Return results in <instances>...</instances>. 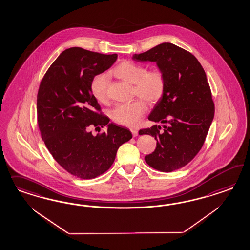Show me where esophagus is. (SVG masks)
Instances as JSON below:
<instances>
[{
    "mask_svg": "<svg viewBox=\"0 0 250 250\" xmlns=\"http://www.w3.org/2000/svg\"><path fill=\"white\" fill-rule=\"evenodd\" d=\"M131 132H132V135H133V136H136L138 135V130H137V129H132V130H131Z\"/></svg>",
    "mask_w": 250,
    "mask_h": 250,
    "instance_id": "34e87169",
    "label": "esophagus"
}]
</instances>
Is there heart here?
Instances as JSON below:
<instances>
[{
  "mask_svg": "<svg viewBox=\"0 0 250 250\" xmlns=\"http://www.w3.org/2000/svg\"><path fill=\"white\" fill-rule=\"evenodd\" d=\"M113 73L123 81L133 84L134 96H139L154 104L163 97L166 90V77L159 68L146 70V67L134 61H123L113 69ZM109 78L104 73L92 77L90 90L94 98L100 103L108 101ZM142 99H136L131 103L120 104L111 112V117L116 124L135 127L146 112V104Z\"/></svg>",
  "mask_w": 250,
  "mask_h": 250,
  "instance_id": "b5f03b06",
  "label": "heart"
}]
</instances>
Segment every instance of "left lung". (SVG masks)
<instances>
[{
	"mask_svg": "<svg viewBox=\"0 0 250 250\" xmlns=\"http://www.w3.org/2000/svg\"><path fill=\"white\" fill-rule=\"evenodd\" d=\"M133 60L156 62L166 77L163 97L148 120L164 124L141 129L139 135L157 140L155 151L146 162L162 172L186 166L201 150L214 115V104L205 69L189 51L171 43H162Z\"/></svg>",
	"mask_w": 250,
	"mask_h": 250,
	"instance_id": "1",
	"label": "left lung"
}]
</instances>
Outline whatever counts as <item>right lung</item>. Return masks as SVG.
I'll list each match as a JSON object with an SVG mask.
<instances>
[{"mask_svg":"<svg viewBox=\"0 0 250 250\" xmlns=\"http://www.w3.org/2000/svg\"><path fill=\"white\" fill-rule=\"evenodd\" d=\"M117 60L82 47H70L54 61L43 77L37 100L38 127L45 146L68 173L83 180L96 178L114 163L122 144L132 138L128 129L108 124L91 94L93 76L103 73ZM106 125L93 136L91 128Z\"/></svg>","mask_w":250,"mask_h":250,"instance_id":"right-lung-1","label":"right lung"}]
</instances>
